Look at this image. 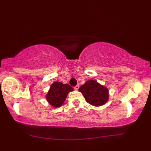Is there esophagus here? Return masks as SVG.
I'll return each mask as SVG.
<instances>
[{"instance_id": "obj_1", "label": "esophagus", "mask_w": 151, "mask_h": 151, "mask_svg": "<svg viewBox=\"0 0 151 151\" xmlns=\"http://www.w3.org/2000/svg\"><path fill=\"white\" fill-rule=\"evenodd\" d=\"M78 88H79V86H78V85L76 86L75 87H74V89H75L76 91H78Z\"/></svg>"}]
</instances>
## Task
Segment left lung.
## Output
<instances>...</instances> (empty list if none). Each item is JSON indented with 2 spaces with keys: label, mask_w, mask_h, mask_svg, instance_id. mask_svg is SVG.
<instances>
[{
  "label": "left lung",
  "mask_w": 151,
  "mask_h": 151,
  "mask_svg": "<svg viewBox=\"0 0 151 151\" xmlns=\"http://www.w3.org/2000/svg\"><path fill=\"white\" fill-rule=\"evenodd\" d=\"M78 91L82 93L86 102L93 106H102L109 100V89L96 80H87Z\"/></svg>",
  "instance_id": "8db88e82"
}]
</instances>
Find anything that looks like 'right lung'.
Here are the masks:
<instances>
[{
	"label": "right lung",
	"mask_w": 151,
	"mask_h": 151,
	"mask_svg": "<svg viewBox=\"0 0 151 151\" xmlns=\"http://www.w3.org/2000/svg\"><path fill=\"white\" fill-rule=\"evenodd\" d=\"M73 91V88L69 84L54 82L47 92L46 100L51 106L58 108L64 104L68 93Z\"/></svg>",
	"instance_id": "obj_1"
}]
</instances>
